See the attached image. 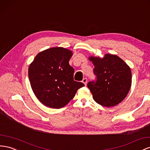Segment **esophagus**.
I'll use <instances>...</instances> for the list:
<instances>
[{
    "label": "esophagus",
    "mask_w": 150,
    "mask_h": 150,
    "mask_svg": "<svg viewBox=\"0 0 150 150\" xmlns=\"http://www.w3.org/2000/svg\"><path fill=\"white\" fill-rule=\"evenodd\" d=\"M82 82L84 84L85 86H86V84H87V79H86V78H83V81H82Z\"/></svg>",
    "instance_id": "esophagus-1"
}]
</instances>
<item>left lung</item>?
<instances>
[{
	"mask_svg": "<svg viewBox=\"0 0 150 150\" xmlns=\"http://www.w3.org/2000/svg\"><path fill=\"white\" fill-rule=\"evenodd\" d=\"M95 66L96 81L88 83L95 102L105 107L118 105L126 97L132 83L130 67L116 55L105 54L104 57H90Z\"/></svg>",
	"mask_w": 150,
	"mask_h": 150,
	"instance_id": "1",
	"label": "left lung"
}]
</instances>
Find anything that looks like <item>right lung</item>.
<instances>
[{"label": "right lung", "mask_w": 150, "mask_h": 150, "mask_svg": "<svg viewBox=\"0 0 150 150\" xmlns=\"http://www.w3.org/2000/svg\"><path fill=\"white\" fill-rule=\"evenodd\" d=\"M72 51L53 47L36 55L28 69L31 86L38 100L52 108L64 107L74 98L83 83L74 80V68L69 61Z\"/></svg>", "instance_id": "add662e5"}]
</instances>
